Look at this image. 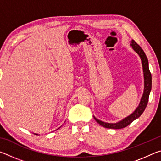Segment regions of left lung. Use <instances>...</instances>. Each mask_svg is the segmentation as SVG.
<instances>
[{
    "label": "left lung",
    "instance_id": "left-lung-1",
    "mask_svg": "<svg viewBox=\"0 0 161 161\" xmlns=\"http://www.w3.org/2000/svg\"><path fill=\"white\" fill-rule=\"evenodd\" d=\"M130 45L132 46L133 50L136 51V53L138 54V55L140 56L141 62H142L143 65V75H144V91L142 98H141V102L139 103L138 108H136V111L132 114H130L126 118L122 120V121L118 122L116 124H109V123H105V122L101 121L99 119L94 117V119L96 120V121L98 124H99L101 126H102L107 129H123V128L129 126L130 124H131L132 122L138 119V117L141 116V114L145 110L146 108V106L148 104V98L150 92L151 90V86H152V77H151V73L149 70L148 67V61L147 59V57L145 53L143 50L141 49V47L136 43L134 40H132L130 42Z\"/></svg>",
    "mask_w": 161,
    "mask_h": 161
}]
</instances>
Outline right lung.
<instances>
[{"instance_id": "obj_1", "label": "right lung", "mask_w": 161, "mask_h": 161, "mask_svg": "<svg viewBox=\"0 0 161 161\" xmlns=\"http://www.w3.org/2000/svg\"><path fill=\"white\" fill-rule=\"evenodd\" d=\"M35 135H37V133H35Z\"/></svg>"}]
</instances>
